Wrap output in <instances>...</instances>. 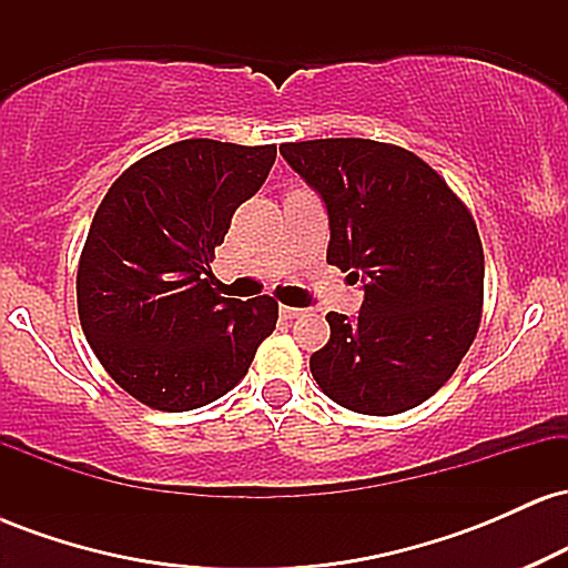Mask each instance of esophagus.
I'll return each mask as SVG.
<instances>
[{"mask_svg": "<svg viewBox=\"0 0 568 568\" xmlns=\"http://www.w3.org/2000/svg\"><path fill=\"white\" fill-rule=\"evenodd\" d=\"M280 315H283L285 321H296V317L304 315V310H298V306H280Z\"/></svg>", "mask_w": 568, "mask_h": 568, "instance_id": "34e87169", "label": "esophagus"}]
</instances>
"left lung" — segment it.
Wrapping results in <instances>:
<instances>
[{"label":"left lung","mask_w":568,"mask_h":568,"mask_svg":"<svg viewBox=\"0 0 568 568\" xmlns=\"http://www.w3.org/2000/svg\"><path fill=\"white\" fill-rule=\"evenodd\" d=\"M328 211V264L363 283L355 317L328 312L310 357L338 406L368 416L416 408L452 379L484 306V247L470 211L425 160L368 139L280 146Z\"/></svg>","instance_id":"obj_1"}]
</instances>
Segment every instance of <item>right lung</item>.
<instances>
[{
  "label": "right lung",
  "mask_w": 568,
  "mask_h": 568,
  "mask_svg": "<svg viewBox=\"0 0 568 568\" xmlns=\"http://www.w3.org/2000/svg\"><path fill=\"white\" fill-rule=\"evenodd\" d=\"M275 158L277 146L179 141L130 165L98 205L77 272L80 323L135 400L173 414L207 406L275 331V298L221 296L211 272Z\"/></svg>",
  "instance_id": "1"
}]
</instances>
